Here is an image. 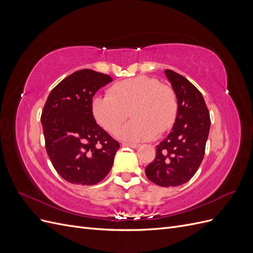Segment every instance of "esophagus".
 <instances>
[{"label": "esophagus", "instance_id": "1", "mask_svg": "<svg viewBox=\"0 0 253 253\" xmlns=\"http://www.w3.org/2000/svg\"><path fill=\"white\" fill-rule=\"evenodd\" d=\"M122 145H124V147H129V148H133V149H137V148L140 147V144H138V143H127V142H124V143H122Z\"/></svg>", "mask_w": 253, "mask_h": 253}]
</instances>
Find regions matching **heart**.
I'll list each match as a JSON object with an SVG mask.
<instances>
[{
    "instance_id": "obj_1",
    "label": "heart",
    "mask_w": 253,
    "mask_h": 253,
    "mask_svg": "<svg viewBox=\"0 0 253 253\" xmlns=\"http://www.w3.org/2000/svg\"><path fill=\"white\" fill-rule=\"evenodd\" d=\"M91 112L97 122L115 133L127 118H134L122 126L117 136L131 142L150 140L174 126L178 102L174 90L159 80L138 76L115 83L109 95H97L91 100Z\"/></svg>"
}]
</instances>
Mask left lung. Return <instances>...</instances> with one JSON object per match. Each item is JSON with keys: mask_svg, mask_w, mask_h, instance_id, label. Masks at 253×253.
Instances as JSON below:
<instances>
[{"mask_svg": "<svg viewBox=\"0 0 253 253\" xmlns=\"http://www.w3.org/2000/svg\"><path fill=\"white\" fill-rule=\"evenodd\" d=\"M165 75L177 98V118L172 132L156 145V157L145 168V175L168 188L186 183L198 170L211 121L201 91L177 73L166 70Z\"/></svg>", "mask_w": 253, "mask_h": 253, "instance_id": "1", "label": "left lung"}]
</instances>
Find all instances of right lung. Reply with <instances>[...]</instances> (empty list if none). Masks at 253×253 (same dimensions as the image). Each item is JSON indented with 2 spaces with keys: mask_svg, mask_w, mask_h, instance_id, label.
I'll return each instance as SVG.
<instances>
[{
  "mask_svg": "<svg viewBox=\"0 0 253 253\" xmlns=\"http://www.w3.org/2000/svg\"><path fill=\"white\" fill-rule=\"evenodd\" d=\"M113 79L91 70L68 76L53 88L41 116L45 147L58 174L80 186L96 185L112 169L119 142L96 124L91 100Z\"/></svg>",
  "mask_w": 253,
  "mask_h": 253,
  "instance_id": "add662e5",
  "label": "right lung"
}]
</instances>
